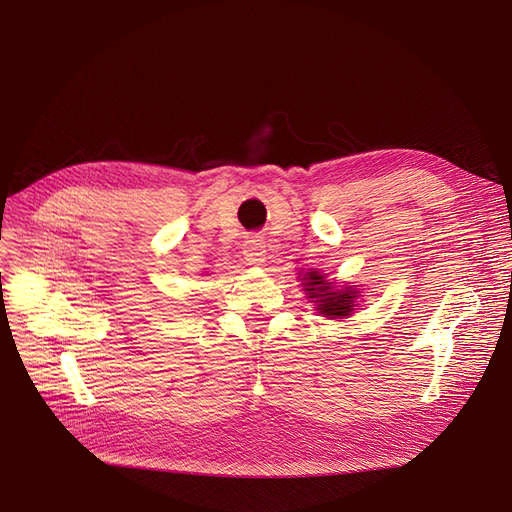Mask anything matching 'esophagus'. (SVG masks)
Returning <instances> with one entry per match:
<instances>
[{
	"mask_svg": "<svg viewBox=\"0 0 512 512\" xmlns=\"http://www.w3.org/2000/svg\"><path fill=\"white\" fill-rule=\"evenodd\" d=\"M242 257H245L247 265H263V261H265V242L257 236L247 238L245 247H242Z\"/></svg>",
	"mask_w": 512,
	"mask_h": 512,
	"instance_id": "1",
	"label": "esophagus"
}]
</instances>
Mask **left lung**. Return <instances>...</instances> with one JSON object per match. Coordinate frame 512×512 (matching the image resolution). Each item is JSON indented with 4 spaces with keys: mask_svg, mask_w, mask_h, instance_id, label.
<instances>
[{
    "mask_svg": "<svg viewBox=\"0 0 512 512\" xmlns=\"http://www.w3.org/2000/svg\"><path fill=\"white\" fill-rule=\"evenodd\" d=\"M303 290L307 292V299L315 303L319 315L328 319H342L353 315L357 307V290L353 286L336 288L334 282L326 278V274H319L317 270H309L303 278L299 276Z\"/></svg>",
    "mask_w": 512,
    "mask_h": 512,
    "instance_id": "obj_1",
    "label": "left lung"
}]
</instances>
